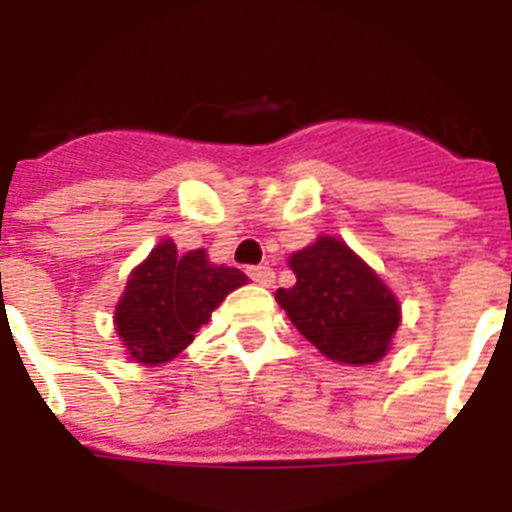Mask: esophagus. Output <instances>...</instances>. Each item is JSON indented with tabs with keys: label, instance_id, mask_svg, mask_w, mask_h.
Wrapping results in <instances>:
<instances>
[{
	"label": "esophagus",
	"instance_id": "obj_1",
	"mask_svg": "<svg viewBox=\"0 0 512 512\" xmlns=\"http://www.w3.org/2000/svg\"><path fill=\"white\" fill-rule=\"evenodd\" d=\"M249 279L260 284V287H273V281H276V273L268 265H257V268H249Z\"/></svg>",
	"mask_w": 512,
	"mask_h": 512
}]
</instances>
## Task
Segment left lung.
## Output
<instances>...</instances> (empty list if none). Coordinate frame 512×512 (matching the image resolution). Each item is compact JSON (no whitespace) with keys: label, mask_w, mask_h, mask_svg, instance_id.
<instances>
[{"label":"left lung","mask_w":512,"mask_h":512,"mask_svg":"<svg viewBox=\"0 0 512 512\" xmlns=\"http://www.w3.org/2000/svg\"><path fill=\"white\" fill-rule=\"evenodd\" d=\"M297 284L276 303L305 340L345 366L377 364L393 345L401 303L393 289L337 236H319L289 255Z\"/></svg>","instance_id":"8db88e82"}]
</instances>
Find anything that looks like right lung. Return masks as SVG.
I'll list each match as a JSON object with an SVG mask.
<instances>
[{"mask_svg":"<svg viewBox=\"0 0 512 512\" xmlns=\"http://www.w3.org/2000/svg\"><path fill=\"white\" fill-rule=\"evenodd\" d=\"M239 268L209 263L204 249L177 255L162 239L127 276L114 311L124 356L146 366L167 364L193 342L217 305L247 284Z\"/></svg>","mask_w":512,"mask_h":512,"instance_id":"1","label":"right lung"}]
</instances>
